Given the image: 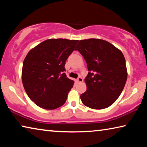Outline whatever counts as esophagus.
Masks as SVG:
<instances>
[{"mask_svg": "<svg viewBox=\"0 0 147 147\" xmlns=\"http://www.w3.org/2000/svg\"><path fill=\"white\" fill-rule=\"evenodd\" d=\"M76 82H83V79L81 78V77H78V79L76 80Z\"/></svg>", "mask_w": 147, "mask_h": 147, "instance_id": "1", "label": "esophagus"}]
</instances>
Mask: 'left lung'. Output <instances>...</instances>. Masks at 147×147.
<instances>
[{
	"label": "left lung",
	"mask_w": 147,
	"mask_h": 147,
	"mask_svg": "<svg viewBox=\"0 0 147 147\" xmlns=\"http://www.w3.org/2000/svg\"><path fill=\"white\" fill-rule=\"evenodd\" d=\"M75 50L87 63V90L81 94L84 105L94 109L108 108L120 96L127 80L123 54L112 44L100 39L80 40Z\"/></svg>",
	"instance_id": "8db88e82"
}]
</instances>
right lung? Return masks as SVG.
<instances>
[{"mask_svg": "<svg viewBox=\"0 0 147 147\" xmlns=\"http://www.w3.org/2000/svg\"><path fill=\"white\" fill-rule=\"evenodd\" d=\"M78 40L49 39L32 49L24 59L22 82L26 94L40 108L63 106L74 82L66 76L65 64Z\"/></svg>", "mask_w": 147, "mask_h": 147, "instance_id": "obj_1", "label": "right lung"}]
</instances>
